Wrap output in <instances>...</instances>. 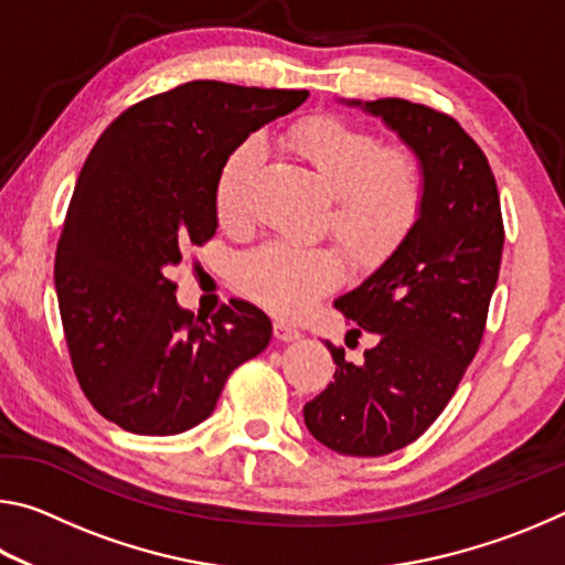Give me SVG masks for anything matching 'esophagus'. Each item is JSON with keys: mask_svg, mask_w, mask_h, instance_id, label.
<instances>
[{"mask_svg": "<svg viewBox=\"0 0 565 565\" xmlns=\"http://www.w3.org/2000/svg\"><path fill=\"white\" fill-rule=\"evenodd\" d=\"M274 337L279 341H296V339H301V331H299V327H294V323H289V321L276 319L274 321Z\"/></svg>", "mask_w": 565, "mask_h": 565, "instance_id": "esophagus-1", "label": "esophagus"}]
</instances>
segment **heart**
I'll use <instances>...</instances> for the list:
<instances>
[{
	"label": "heart",
	"mask_w": 565,
	"mask_h": 565,
	"mask_svg": "<svg viewBox=\"0 0 565 565\" xmlns=\"http://www.w3.org/2000/svg\"><path fill=\"white\" fill-rule=\"evenodd\" d=\"M289 147L331 196V232L356 259H381L416 224L426 177L408 147H379L374 134L333 117L301 121L289 134ZM256 167V141H244L224 159L214 186L222 226L242 228L248 222ZM339 279L341 264L323 246L269 242L236 266V281L248 296L289 317L309 309Z\"/></svg>",
	"instance_id": "b5f03b06"
}]
</instances>
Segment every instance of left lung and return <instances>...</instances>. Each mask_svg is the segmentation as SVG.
I'll use <instances>...</instances> for the list:
<instances>
[{
  "label": "left lung",
  "instance_id": "8db88e82",
  "mask_svg": "<svg viewBox=\"0 0 565 565\" xmlns=\"http://www.w3.org/2000/svg\"><path fill=\"white\" fill-rule=\"evenodd\" d=\"M384 119L420 159L426 194L396 252L333 306L374 333L361 363L303 406L311 436L343 456H386L434 424L481 347L503 254L501 199L481 147L454 117L406 99L349 102Z\"/></svg>",
  "mask_w": 565,
  "mask_h": 565
}]
</instances>
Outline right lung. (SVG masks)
<instances>
[{"label": "right lung", "instance_id": "add662e5", "mask_svg": "<svg viewBox=\"0 0 565 565\" xmlns=\"http://www.w3.org/2000/svg\"><path fill=\"white\" fill-rule=\"evenodd\" d=\"M306 97L186 82L121 111L84 161L54 286L76 381L124 431H189L212 416L232 371L269 347L262 309L232 299L202 321L177 303L169 274L216 234L224 159Z\"/></svg>", "mask_w": 565, "mask_h": 565}]
</instances>
